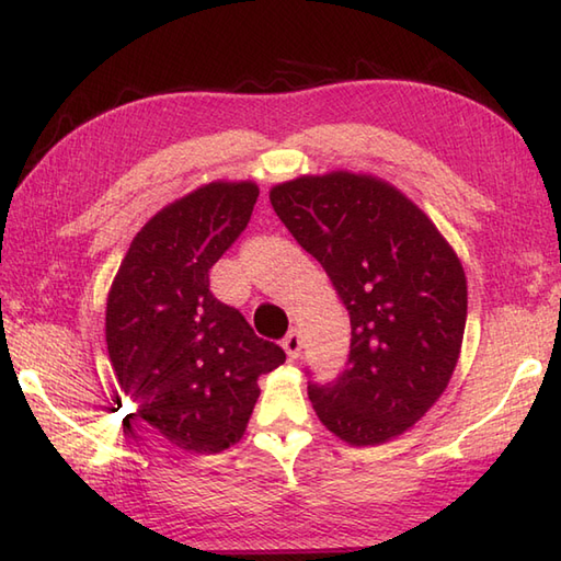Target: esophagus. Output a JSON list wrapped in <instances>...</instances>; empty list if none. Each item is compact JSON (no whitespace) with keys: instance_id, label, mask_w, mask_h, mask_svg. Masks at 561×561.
<instances>
[{"instance_id":"esophagus-1","label":"esophagus","mask_w":561,"mask_h":561,"mask_svg":"<svg viewBox=\"0 0 561 561\" xmlns=\"http://www.w3.org/2000/svg\"><path fill=\"white\" fill-rule=\"evenodd\" d=\"M282 347H284V352L289 354V359H299L301 356V347H304V340H301V332L299 330H289V335L284 337V342H282Z\"/></svg>"}]
</instances>
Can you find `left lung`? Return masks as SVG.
I'll list each match as a JSON object with an SVG mask.
<instances>
[{
	"label": "left lung",
	"mask_w": 561,
	"mask_h": 561,
	"mask_svg": "<svg viewBox=\"0 0 561 561\" xmlns=\"http://www.w3.org/2000/svg\"><path fill=\"white\" fill-rule=\"evenodd\" d=\"M270 202L350 311V362L308 386L318 420L350 446L420 422L456 371L468 282L456 250L396 185L332 171L270 190Z\"/></svg>",
	"instance_id": "left-lung-1"
}]
</instances>
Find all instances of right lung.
Here are the masks:
<instances>
[{"label": "right lung", "mask_w": 561, "mask_h": 561, "mask_svg": "<svg viewBox=\"0 0 561 561\" xmlns=\"http://www.w3.org/2000/svg\"><path fill=\"white\" fill-rule=\"evenodd\" d=\"M257 195L253 181H214L165 205L135 236L108 291L117 383L183 450L221 453L241 440L257 378L287 359L209 291V270L248 226Z\"/></svg>", "instance_id": "add662e5"}]
</instances>
